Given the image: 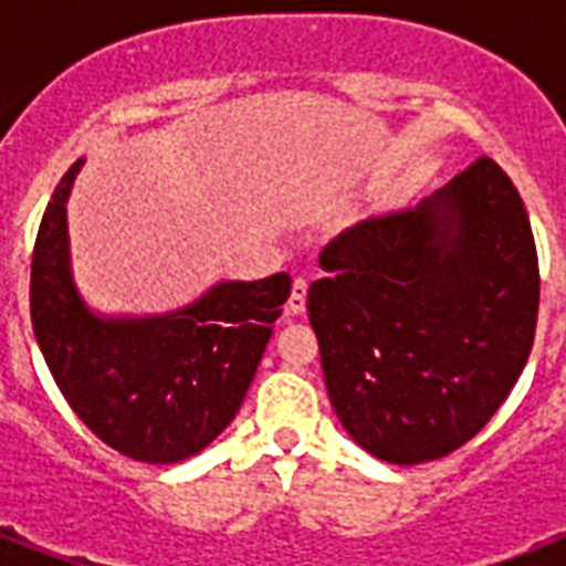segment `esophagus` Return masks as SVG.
I'll return each mask as SVG.
<instances>
[{"instance_id": "34e87169", "label": "esophagus", "mask_w": 566, "mask_h": 566, "mask_svg": "<svg viewBox=\"0 0 566 566\" xmlns=\"http://www.w3.org/2000/svg\"><path fill=\"white\" fill-rule=\"evenodd\" d=\"M305 302H308V282L296 279L291 287V300H287V314H305Z\"/></svg>"}]
</instances>
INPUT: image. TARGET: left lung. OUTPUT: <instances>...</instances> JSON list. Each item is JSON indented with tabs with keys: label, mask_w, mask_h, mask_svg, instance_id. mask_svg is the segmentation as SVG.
I'll return each mask as SVG.
<instances>
[{
	"label": "left lung",
	"mask_w": 566,
	"mask_h": 566,
	"mask_svg": "<svg viewBox=\"0 0 566 566\" xmlns=\"http://www.w3.org/2000/svg\"><path fill=\"white\" fill-rule=\"evenodd\" d=\"M311 284L328 399L390 464L464 447L517 385L541 273L517 188L482 155L417 208L340 231Z\"/></svg>",
	"instance_id": "8db88e82"
}]
</instances>
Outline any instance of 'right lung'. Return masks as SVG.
<instances>
[{
	"label": "right lung",
	"mask_w": 566,
	"mask_h": 566,
	"mask_svg": "<svg viewBox=\"0 0 566 566\" xmlns=\"http://www.w3.org/2000/svg\"><path fill=\"white\" fill-rule=\"evenodd\" d=\"M84 161L64 172L31 255V326L78 420L123 455L176 464L202 452L238 413L291 275L220 282L164 317H99L70 273L66 199Z\"/></svg>",
	"instance_id": "1"
}]
</instances>
